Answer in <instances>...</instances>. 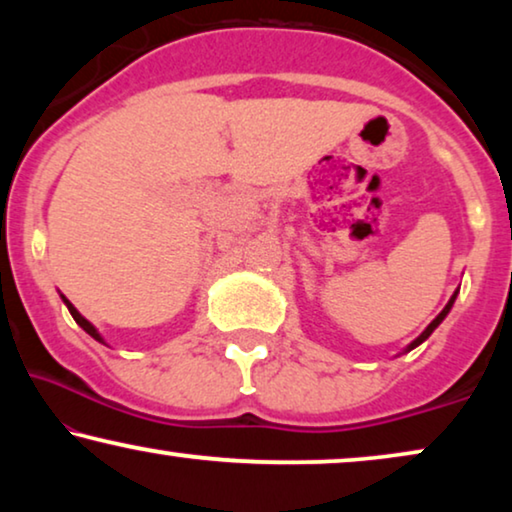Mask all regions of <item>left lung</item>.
<instances>
[{
	"instance_id": "8db88e82",
	"label": "left lung",
	"mask_w": 512,
	"mask_h": 512,
	"mask_svg": "<svg viewBox=\"0 0 512 512\" xmlns=\"http://www.w3.org/2000/svg\"><path fill=\"white\" fill-rule=\"evenodd\" d=\"M454 298H457V293H454V296L450 298V303H447V305H445V310H443V312H440V314H438V317H436V319H433L429 326H426V331H424L422 335H419V338H417L415 342H412V345L408 347V352H410V349H415L417 345H422V342H424L426 338H429V335H431L433 331H436V328H438V324H440V321H443V319L447 317V312H450V310H452V305H454Z\"/></svg>"
}]
</instances>
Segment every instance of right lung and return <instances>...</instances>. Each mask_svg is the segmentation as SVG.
Masks as SVG:
<instances>
[{
  "mask_svg": "<svg viewBox=\"0 0 512 512\" xmlns=\"http://www.w3.org/2000/svg\"><path fill=\"white\" fill-rule=\"evenodd\" d=\"M62 300H65V305L69 307V312H72V317H74V321H76V324H79V326L83 328V331H86L88 335H93V338H95V340H100V342H104V340L100 338V333H97V331H95V326H93V324H90V321H88V319H83V317H81V314H79V310H76V307H74L72 303H69V300H67L65 296H62Z\"/></svg>",
  "mask_w": 512,
  "mask_h": 512,
  "instance_id": "add662e5",
  "label": "right lung"
}]
</instances>
